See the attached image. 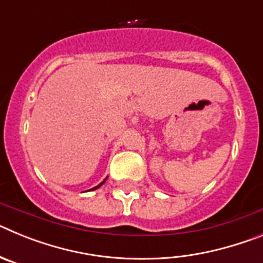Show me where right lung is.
<instances>
[{
	"label": "right lung",
	"instance_id": "obj_1",
	"mask_svg": "<svg viewBox=\"0 0 263 263\" xmlns=\"http://www.w3.org/2000/svg\"><path fill=\"white\" fill-rule=\"evenodd\" d=\"M106 179H108V176H106V178H105V179H104L103 182L100 183V184H99V185H96V187H93V188H90L89 191H95V190H97V188H100V187H101V185H103V184H104V183H105V180H106Z\"/></svg>",
	"mask_w": 263,
	"mask_h": 263
}]
</instances>
